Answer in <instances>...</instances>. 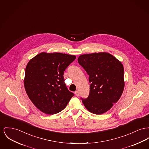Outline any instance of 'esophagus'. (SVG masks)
I'll return each instance as SVG.
<instances>
[{"mask_svg": "<svg viewBox=\"0 0 149 149\" xmlns=\"http://www.w3.org/2000/svg\"><path fill=\"white\" fill-rule=\"evenodd\" d=\"M75 95H76V96L77 97L79 96V95H80V94H79V91H76L75 92Z\"/></svg>", "mask_w": 149, "mask_h": 149, "instance_id": "1", "label": "esophagus"}]
</instances>
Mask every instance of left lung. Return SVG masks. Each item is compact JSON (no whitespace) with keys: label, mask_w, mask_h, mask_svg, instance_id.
Segmentation results:
<instances>
[{"label":"left lung","mask_w":149,"mask_h":149,"mask_svg":"<svg viewBox=\"0 0 149 149\" xmlns=\"http://www.w3.org/2000/svg\"><path fill=\"white\" fill-rule=\"evenodd\" d=\"M79 64L89 75L91 83L87 98H81L93 114H104L118 101L124 88V68L121 62L109 53L80 55Z\"/></svg>","instance_id":"1"}]
</instances>
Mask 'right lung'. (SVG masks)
<instances>
[{"label": "right lung", "mask_w": 149, "mask_h": 149, "mask_svg": "<svg viewBox=\"0 0 149 149\" xmlns=\"http://www.w3.org/2000/svg\"><path fill=\"white\" fill-rule=\"evenodd\" d=\"M76 56L61 53L42 52L27 64L24 86L33 104L45 114L63 110L74 96L66 87L63 72Z\"/></svg>", "instance_id": "1"}]
</instances>
